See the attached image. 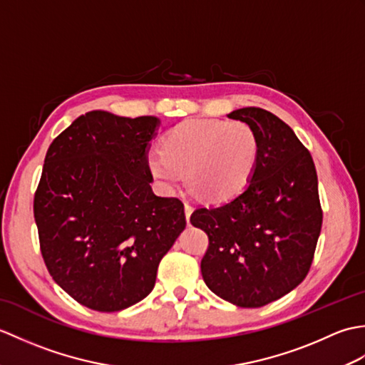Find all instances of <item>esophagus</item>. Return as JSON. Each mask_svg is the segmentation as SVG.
I'll return each mask as SVG.
<instances>
[{"label":"esophagus","instance_id":"1","mask_svg":"<svg viewBox=\"0 0 365 365\" xmlns=\"http://www.w3.org/2000/svg\"><path fill=\"white\" fill-rule=\"evenodd\" d=\"M191 213H192V207H191V204L185 202V216H187V221H188V222H190V216H191Z\"/></svg>","mask_w":365,"mask_h":365}]
</instances>
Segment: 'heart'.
Instances as JSON below:
<instances>
[{"instance_id":"obj_1","label":"heart","mask_w":365,"mask_h":365,"mask_svg":"<svg viewBox=\"0 0 365 365\" xmlns=\"http://www.w3.org/2000/svg\"><path fill=\"white\" fill-rule=\"evenodd\" d=\"M259 155V139L243 120L190 119L169 130L161 152L147 157V168L163 192L187 180L215 202L235 197L250 183Z\"/></svg>"}]
</instances>
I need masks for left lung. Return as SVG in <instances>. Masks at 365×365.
I'll use <instances>...</instances> for the list:
<instances>
[{
    "instance_id": "left-lung-1",
    "label": "left lung",
    "mask_w": 365,
    "mask_h": 365,
    "mask_svg": "<svg viewBox=\"0 0 365 365\" xmlns=\"http://www.w3.org/2000/svg\"><path fill=\"white\" fill-rule=\"evenodd\" d=\"M229 118L257 135L254 174L240 195L197 208L190 221L208 235L200 262L208 289L238 307H262L311 269L323 221L319 180L311 153L277 115L250 106Z\"/></svg>"
}]
</instances>
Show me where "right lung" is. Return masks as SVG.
<instances>
[{
    "mask_svg": "<svg viewBox=\"0 0 365 365\" xmlns=\"http://www.w3.org/2000/svg\"><path fill=\"white\" fill-rule=\"evenodd\" d=\"M160 119L89 111L50 144L34 195L48 273L71 297L118 312L149 294L187 226L180 199L152 191L147 152Z\"/></svg>",
    "mask_w": 365,
    "mask_h": 365,
    "instance_id": "add662e5",
    "label": "right lung"
}]
</instances>
